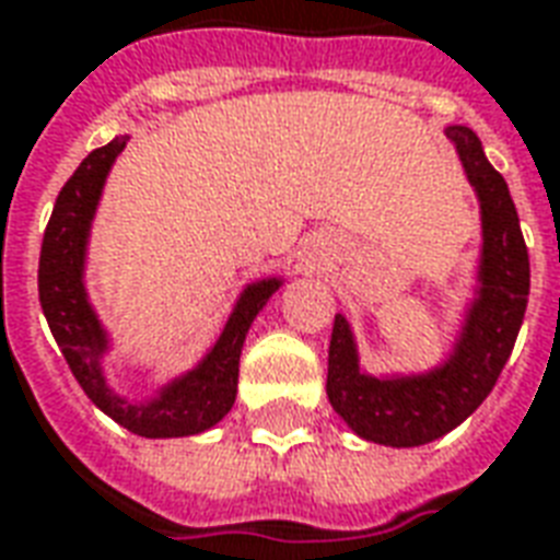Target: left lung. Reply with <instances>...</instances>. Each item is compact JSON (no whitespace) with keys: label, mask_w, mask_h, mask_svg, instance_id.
<instances>
[{"label":"left lung","mask_w":560,"mask_h":560,"mask_svg":"<svg viewBox=\"0 0 560 560\" xmlns=\"http://www.w3.org/2000/svg\"><path fill=\"white\" fill-rule=\"evenodd\" d=\"M445 136L457 151L480 213L475 284L451 350L428 371L368 374L353 326L343 314H335L329 341V404L355 436L388 448L428 445L459 428L487 400L511 359L528 305L532 267L511 189L469 127L451 124Z\"/></svg>","instance_id":"1"}]
</instances>
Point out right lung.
I'll list each match as a JSON object with an SVG mask.
<instances>
[{
    "instance_id": "1",
    "label": "right lung",
    "mask_w": 560,
    "mask_h": 560,
    "mask_svg": "<svg viewBox=\"0 0 560 560\" xmlns=\"http://www.w3.org/2000/svg\"><path fill=\"white\" fill-rule=\"evenodd\" d=\"M127 142L130 136H115L109 144L91 151L68 184L61 186L44 231L40 264H37L40 308L77 383L101 412L136 436H196L219 424L234 407L243 341L269 296L284 284V276L248 281L228 314L219 338L189 371L156 385L148 397L121 395L106 374V359L115 350V341L103 326L97 308L91 305L85 264H89L91 225L101 207L103 186Z\"/></svg>"
}]
</instances>
